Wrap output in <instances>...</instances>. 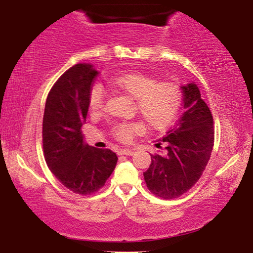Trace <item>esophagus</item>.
I'll return each instance as SVG.
<instances>
[{
    "mask_svg": "<svg viewBox=\"0 0 253 253\" xmlns=\"http://www.w3.org/2000/svg\"><path fill=\"white\" fill-rule=\"evenodd\" d=\"M118 155H126V156H132L133 151L129 150V149H121V150L117 151Z\"/></svg>",
    "mask_w": 253,
    "mask_h": 253,
    "instance_id": "1",
    "label": "esophagus"
}]
</instances>
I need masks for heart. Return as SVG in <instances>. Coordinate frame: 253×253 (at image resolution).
Returning <instances> with one entry per match:
<instances>
[{
    "instance_id": "obj_1",
    "label": "heart",
    "mask_w": 253,
    "mask_h": 253,
    "mask_svg": "<svg viewBox=\"0 0 253 253\" xmlns=\"http://www.w3.org/2000/svg\"><path fill=\"white\" fill-rule=\"evenodd\" d=\"M110 86L118 92L136 99L138 114L152 130L167 129L178 115L183 101L180 85L172 81H158L154 76L130 73L123 74L110 80ZM104 95L101 86L96 85L90 90L88 108L92 114L102 110ZM144 131V126L139 122L120 123L112 129L115 138L120 142H130L136 135Z\"/></svg>"
}]
</instances>
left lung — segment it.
<instances>
[{
  "instance_id": "1",
  "label": "left lung",
  "mask_w": 253,
  "mask_h": 253,
  "mask_svg": "<svg viewBox=\"0 0 253 253\" xmlns=\"http://www.w3.org/2000/svg\"><path fill=\"white\" fill-rule=\"evenodd\" d=\"M180 88L185 112L162 139L165 150L151 155L150 167L143 173L148 189L163 199L179 197L198 182L213 148L212 114L198 86L192 82Z\"/></svg>"
}]
</instances>
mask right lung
<instances>
[{
    "instance_id": "add662e5",
    "label": "right lung",
    "mask_w": 253,
    "mask_h": 253,
    "mask_svg": "<svg viewBox=\"0 0 253 253\" xmlns=\"http://www.w3.org/2000/svg\"><path fill=\"white\" fill-rule=\"evenodd\" d=\"M97 75L91 64L79 63L68 69L49 92L43 116V152L48 168L65 188L79 195L97 192L118 160L109 149L85 144L81 131Z\"/></svg>"
}]
</instances>
